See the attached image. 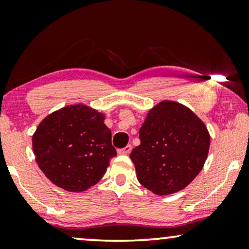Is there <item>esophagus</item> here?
Listing matches in <instances>:
<instances>
[{"instance_id":"esophagus-1","label":"esophagus","mask_w":249,"mask_h":249,"mask_svg":"<svg viewBox=\"0 0 249 249\" xmlns=\"http://www.w3.org/2000/svg\"><path fill=\"white\" fill-rule=\"evenodd\" d=\"M130 152H131V145H127L124 148H121V149H119V151H118V153L120 155H127Z\"/></svg>"}]
</instances>
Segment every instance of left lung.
I'll return each mask as SVG.
<instances>
[{
  "label": "left lung",
  "instance_id": "1",
  "mask_svg": "<svg viewBox=\"0 0 249 249\" xmlns=\"http://www.w3.org/2000/svg\"><path fill=\"white\" fill-rule=\"evenodd\" d=\"M139 139L130 154L137 179L160 196L180 192L196 178L211 142L204 122L175 101H161L148 111Z\"/></svg>",
  "mask_w": 249,
  "mask_h": 249
}]
</instances>
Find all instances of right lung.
<instances>
[{
    "label": "right lung",
    "mask_w": 249,
    "mask_h": 249,
    "mask_svg": "<svg viewBox=\"0 0 249 249\" xmlns=\"http://www.w3.org/2000/svg\"><path fill=\"white\" fill-rule=\"evenodd\" d=\"M104 119L85 104L68 105L43 119L33 135V151L51 182L81 193L100 181L117 155Z\"/></svg>",
    "instance_id": "obj_1"
}]
</instances>
